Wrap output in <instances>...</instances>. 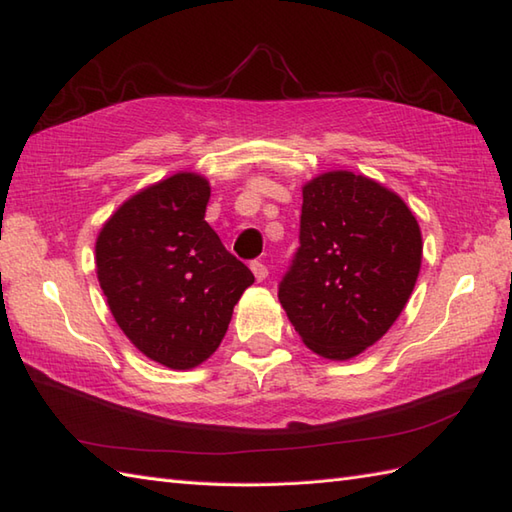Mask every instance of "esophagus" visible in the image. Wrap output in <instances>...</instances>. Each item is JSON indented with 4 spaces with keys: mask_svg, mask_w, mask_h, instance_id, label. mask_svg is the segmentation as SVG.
Masks as SVG:
<instances>
[{
    "mask_svg": "<svg viewBox=\"0 0 512 512\" xmlns=\"http://www.w3.org/2000/svg\"><path fill=\"white\" fill-rule=\"evenodd\" d=\"M250 270H253V275L257 281H264L268 277V268L262 262H253L250 264Z\"/></svg>",
    "mask_w": 512,
    "mask_h": 512,
    "instance_id": "obj_1",
    "label": "esophagus"
}]
</instances>
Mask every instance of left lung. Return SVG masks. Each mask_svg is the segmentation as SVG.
I'll return each instance as SVG.
<instances>
[{
  "label": "left lung",
  "instance_id": "8db88e82",
  "mask_svg": "<svg viewBox=\"0 0 512 512\" xmlns=\"http://www.w3.org/2000/svg\"><path fill=\"white\" fill-rule=\"evenodd\" d=\"M299 244L279 301L301 341L347 361L383 339L422 262L420 226L400 195L352 171L321 173L303 184Z\"/></svg>",
  "mask_w": 512,
  "mask_h": 512
}]
</instances>
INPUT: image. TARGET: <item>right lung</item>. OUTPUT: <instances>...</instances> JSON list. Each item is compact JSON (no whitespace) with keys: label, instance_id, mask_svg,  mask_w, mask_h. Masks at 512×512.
I'll return each instance as SVG.
<instances>
[{"label":"right lung","instance_id":"obj_1","mask_svg":"<svg viewBox=\"0 0 512 512\" xmlns=\"http://www.w3.org/2000/svg\"><path fill=\"white\" fill-rule=\"evenodd\" d=\"M209 180L182 171L118 206L96 239V275L118 328L151 361L191 369L220 347L253 284L204 213Z\"/></svg>","mask_w":512,"mask_h":512}]
</instances>
